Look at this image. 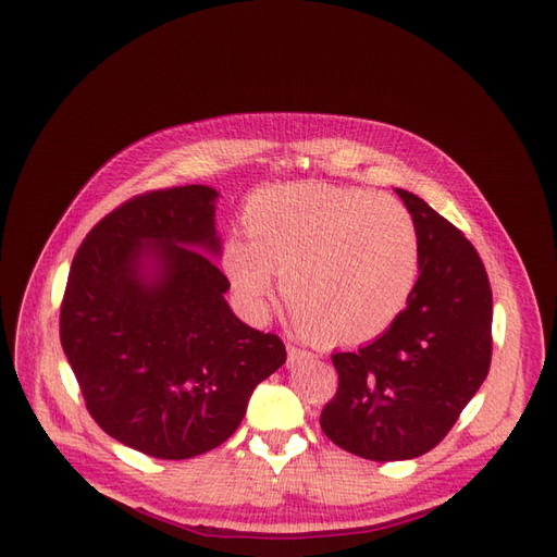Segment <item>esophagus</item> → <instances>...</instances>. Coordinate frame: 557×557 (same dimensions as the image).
Instances as JSON below:
<instances>
[{
	"instance_id": "esophagus-1",
	"label": "esophagus",
	"mask_w": 557,
	"mask_h": 557,
	"mask_svg": "<svg viewBox=\"0 0 557 557\" xmlns=\"http://www.w3.org/2000/svg\"><path fill=\"white\" fill-rule=\"evenodd\" d=\"M309 358H313L311 350L299 348V346H295V344H288V362H290V364H297V362L309 360Z\"/></svg>"
}]
</instances>
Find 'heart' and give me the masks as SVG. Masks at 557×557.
Masks as SVG:
<instances>
[{
  "label": "heart",
  "instance_id": "b5f03b06",
  "mask_svg": "<svg viewBox=\"0 0 557 557\" xmlns=\"http://www.w3.org/2000/svg\"><path fill=\"white\" fill-rule=\"evenodd\" d=\"M248 239L230 237L223 272L252 313L276 297V274L299 323L332 344H362L391 327L420 274V239L395 197L325 183L250 195Z\"/></svg>",
  "mask_w": 557,
  "mask_h": 557
}]
</instances>
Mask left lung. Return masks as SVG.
Here are the masks:
<instances>
[{
    "label": "left lung",
    "mask_w": 557,
    "mask_h": 557,
    "mask_svg": "<svg viewBox=\"0 0 557 557\" xmlns=\"http://www.w3.org/2000/svg\"><path fill=\"white\" fill-rule=\"evenodd\" d=\"M420 239L409 305L379 339L334 352L336 395L320 428L364 460H411L455 425L493 358V290L476 248L444 215L397 188Z\"/></svg>",
    "instance_id": "8db88e82"
}]
</instances>
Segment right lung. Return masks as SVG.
<instances>
[{
  "instance_id": "right-lung-1",
  "label": "right lung",
  "mask_w": 557,
  "mask_h": 557,
  "mask_svg": "<svg viewBox=\"0 0 557 557\" xmlns=\"http://www.w3.org/2000/svg\"><path fill=\"white\" fill-rule=\"evenodd\" d=\"M218 193L150 190L104 215L78 246L60 305V342L86 409L121 444L188 460L239 428L252 387L285 362L278 334L252 330L225 301ZM153 240V245H144ZM159 272L143 274V258Z\"/></svg>"
}]
</instances>
